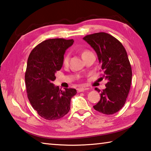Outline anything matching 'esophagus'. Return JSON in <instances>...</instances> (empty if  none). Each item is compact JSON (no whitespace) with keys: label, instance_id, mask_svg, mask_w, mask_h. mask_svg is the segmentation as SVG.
I'll list each match as a JSON object with an SVG mask.
<instances>
[{"label":"esophagus","instance_id":"esophagus-1","mask_svg":"<svg viewBox=\"0 0 151 151\" xmlns=\"http://www.w3.org/2000/svg\"><path fill=\"white\" fill-rule=\"evenodd\" d=\"M88 88H85V87H81V88H77V91L78 92V93H81V92H83V91H85L88 90Z\"/></svg>","mask_w":151,"mask_h":151}]
</instances>
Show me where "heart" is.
Here are the masks:
<instances>
[{
	"label": "heart",
	"instance_id": "obj_1",
	"mask_svg": "<svg viewBox=\"0 0 151 151\" xmlns=\"http://www.w3.org/2000/svg\"><path fill=\"white\" fill-rule=\"evenodd\" d=\"M89 52V51L88 50H84L83 51V52H82V57H83V55H85L86 53ZM68 61H69V56L68 55H66L65 57H64L63 59V64L64 65H68Z\"/></svg>",
	"mask_w": 151,
	"mask_h": 151
}]
</instances>
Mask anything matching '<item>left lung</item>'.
Returning a JSON list of instances; mask_svg holds the SVG:
<instances>
[{"mask_svg": "<svg viewBox=\"0 0 151 151\" xmlns=\"http://www.w3.org/2000/svg\"><path fill=\"white\" fill-rule=\"evenodd\" d=\"M95 50L108 82L100 93L101 99L93 108L105 114L120 111L126 103L131 88L132 68L123 45L116 38L106 32H97L83 38Z\"/></svg>", "mask_w": 151, "mask_h": 151, "instance_id": "8db88e82", "label": "left lung"}]
</instances>
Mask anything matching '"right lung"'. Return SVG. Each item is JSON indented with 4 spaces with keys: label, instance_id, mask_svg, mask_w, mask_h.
<instances>
[{
    "label": "right lung",
    "instance_id": "add662e5",
    "mask_svg": "<svg viewBox=\"0 0 151 151\" xmlns=\"http://www.w3.org/2000/svg\"><path fill=\"white\" fill-rule=\"evenodd\" d=\"M73 42V39L46 40L33 48L28 58L24 76L28 99L37 113L48 121L66 115L76 94L75 88L62 91L52 83L63 66L66 50Z\"/></svg>",
    "mask_w": 151,
    "mask_h": 151
}]
</instances>
